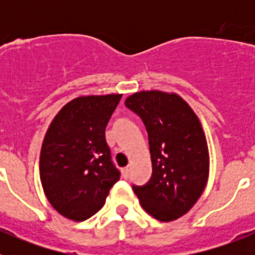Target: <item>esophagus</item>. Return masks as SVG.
Wrapping results in <instances>:
<instances>
[{"mask_svg":"<svg viewBox=\"0 0 255 255\" xmlns=\"http://www.w3.org/2000/svg\"><path fill=\"white\" fill-rule=\"evenodd\" d=\"M129 167H125V168H123V176H124V179H128V177H129Z\"/></svg>","mask_w":255,"mask_h":255,"instance_id":"esophagus-1","label":"esophagus"}]
</instances>
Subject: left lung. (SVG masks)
Segmentation results:
<instances>
[{
  "label": "left lung",
  "instance_id": "8db88e82",
  "mask_svg": "<svg viewBox=\"0 0 255 255\" xmlns=\"http://www.w3.org/2000/svg\"><path fill=\"white\" fill-rule=\"evenodd\" d=\"M125 106L143 120L152 158L150 180L132 190L155 220H177L197 203L208 180V147L199 119L175 93L139 92Z\"/></svg>",
  "mask_w": 255,
  "mask_h": 255
}]
</instances>
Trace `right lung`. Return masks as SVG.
I'll return each mask as SVG.
<instances>
[{
    "instance_id": "add662e5",
    "label": "right lung",
    "mask_w": 255,
    "mask_h": 255,
    "mask_svg": "<svg viewBox=\"0 0 255 255\" xmlns=\"http://www.w3.org/2000/svg\"><path fill=\"white\" fill-rule=\"evenodd\" d=\"M121 94L75 98L56 115L40 149L44 194L64 217L85 221L103 207L120 179L105 130Z\"/></svg>"
}]
</instances>
